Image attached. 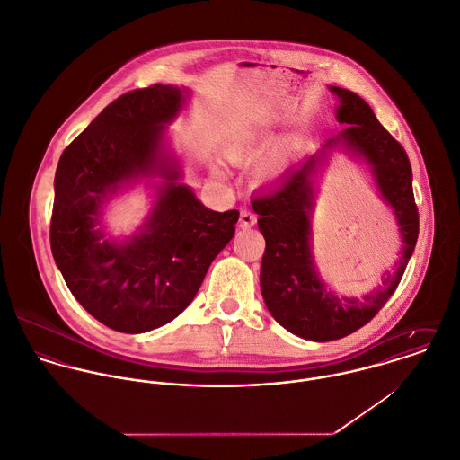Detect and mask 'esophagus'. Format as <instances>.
<instances>
[{
	"instance_id": "esophagus-1",
	"label": "esophagus",
	"mask_w": 460,
	"mask_h": 460,
	"mask_svg": "<svg viewBox=\"0 0 460 460\" xmlns=\"http://www.w3.org/2000/svg\"><path fill=\"white\" fill-rule=\"evenodd\" d=\"M255 223H257V216H255L252 210H248V208H241L239 226H241V228H250V226H253Z\"/></svg>"
}]
</instances>
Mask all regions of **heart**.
<instances>
[{
  "mask_svg": "<svg viewBox=\"0 0 460 460\" xmlns=\"http://www.w3.org/2000/svg\"><path fill=\"white\" fill-rule=\"evenodd\" d=\"M230 160L234 162V164H241L243 162V152L241 150H232V154H230ZM279 169V164L277 162H270L264 169H262V176L264 178H268V176H271L275 171ZM214 174H221V171L219 169H214Z\"/></svg>",
  "mask_w": 460,
  "mask_h": 460,
  "instance_id": "heart-1",
  "label": "heart"
}]
</instances>
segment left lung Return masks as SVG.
I'll return each mask as SVG.
<instances>
[{
    "mask_svg": "<svg viewBox=\"0 0 460 460\" xmlns=\"http://www.w3.org/2000/svg\"><path fill=\"white\" fill-rule=\"evenodd\" d=\"M337 98L335 119L344 128L315 154L291 167L280 183L252 201L266 239L261 291L270 314L291 333L326 342L364 326L396 291L414 253L420 217L412 192V169L400 143L378 123L373 109L355 93L328 85ZM339 149L368 164L383 200L397 219L402 248L391 272L360 299L341 297L320 279L311 252V222L316 176L332 151Z\"/></svg>",
    "mask_w": 460,
    "mask_h": 460,
    "instance_id": "obj_1",
    "label": "left lung"
}]
</instances>
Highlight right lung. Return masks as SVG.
Masks as SVG:
<instances>
[{"mask_svg": "<svg viewBox=\"0 0 460 460\" xmlns=\"http://www.w3.org/2000/svg\"><path fill=\"white\" fill-rule=\"evenodd\" d=\"M189 96L162 84L123 94L57 165L55 264L76 302L118 332L145 333L180 315L235 234L237 210L214 212L180 181L183 167L167 127ZM139 182L155 190L144 225L132 236L107 234L102 207Z\"/></svg>", "mask_w": 460, "mask_h": 460, "instance_id": "1", "label": "right lung"}]
</instances>
